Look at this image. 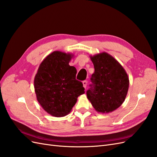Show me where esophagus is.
I'll return each mask as SVG.
<instances>
[{
	"label": "esophagus",
	"mask_w": 157,
	"mask_h": 157,
	"mask_svg": "<svg viewBox=\"0 0 157 157\" xmlns=\"http://www.w3.org/2000/svg\"><path fill=\"white\" fill-rule=\"evenodd\" d=\"M82 84H83V86L84 88L86 89V86H87V81L86 80H84V81L82 82Z\"/></svg>",
	"instance_id": "1"
}]
</instances>
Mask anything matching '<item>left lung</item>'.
<instances>
[{
  "mask_svg": "<svg viewBox=\"0 0 157 157\" xmlns=\"http://www.w3.org/2000/svg\"><path fill=\"white\" fill-rule=\"evenodd\" d=\"M95 71L86 95L99 113H110L124 101L129 87V78L124 69L106 52L90 56Z\"/></svg>",
  "mask_w": 157,
  "mask_h": 157,
  "instance_id": "1",
  "label": "left lung"
}]
</instances>
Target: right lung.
<instances>
[{"instance_id":"right-lung-1","label":"right lung","mask_w":157,"mask_h":157,"mask_svg":"<svg viewBox=\"0 0 157 157\" xmlns=\"http://www.w3.org/2000/svg\"><path fill=\"white\" fill-rule=\"evenodd\" d=\"M73 55L54 51L42 61L34 80L37 101L52 116L68 115L84 94L82 83L76 79L77 69L69 65Z\"/></svg>"}]
</instances>
